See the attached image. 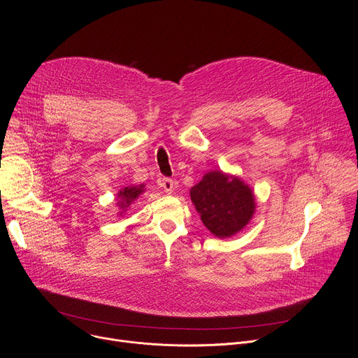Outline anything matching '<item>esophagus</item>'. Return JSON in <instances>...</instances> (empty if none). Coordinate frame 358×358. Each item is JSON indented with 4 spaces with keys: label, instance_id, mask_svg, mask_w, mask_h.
I'll use <instances>...</instances> for the list:
<instances>
[{
    "label": "esophagus",
    "instance_id": "34e87169",
    "mask_svg": "<svg viewBox=\"0 0 358 358\" xmlns=\"http://www.w3.org/2000/svg\"><path fill=\"white\" fill-rule=\"evenodd\" d=\"M160 185L164 188V191L166 192H171L173 191V188H174V181L171 180V178H169V177H163L162 180H160Z\"/></svg>",
    "mask_w": 358,
    "mask_h": 358
}]
</instances>
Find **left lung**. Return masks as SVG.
I'll return each mask as SVG.
<instances>
[{
    "label": "left lung",
    "instance_id": "obj_1",
    "mask_svg": "<svg viewBox=\"0 0 358 358\" xmlns=\"http://www.w3.org/2000/svg\"><path fill=\"white\" fill-rule=\"evenodd\" d=\"M189 194L201 221L218 238L239 232L255 211L252 189L239 178L221 171L203 176Z\"/></svg>",
    "mask_w": 358,
    "mask_h": 358
}]
</instances>
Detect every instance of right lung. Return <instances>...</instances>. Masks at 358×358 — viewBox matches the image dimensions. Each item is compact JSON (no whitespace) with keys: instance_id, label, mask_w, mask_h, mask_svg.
Masks as SVG:
<instances>
[{"instance_id":"obj_1","label":"right lung","mask_w":358,"mask_h":358,"mask_svg":"<svg viewBox=\"0 0 358 358\" xmlns=\"http://www.w3.org/2000/svg\"><path fill=\"white\" fill-rule=\"evenodd\" d=\"M143 192V185L140 187H126L124 189H122L119 192V198H120V207L122 210L127 208L130 206V202H133L140 194Z\"/></svg>"}]
</instances>
